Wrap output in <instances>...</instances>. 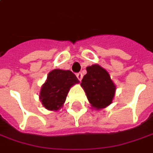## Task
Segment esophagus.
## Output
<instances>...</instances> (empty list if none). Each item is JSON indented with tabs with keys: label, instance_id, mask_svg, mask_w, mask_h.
I'll list each match as a JSON object with an SVG mask.
<instances>
[{
	"label": "esophagus",
	"instance_id": "esophagus-1",
	"mask_svg": "<svg viewBox=\"0 0 153 153\" xmlns=\"http://www.w3.org/2000/svg\"><path fill=\"white\" fill-rule=\"evenodd\" d=\"M77 78H78V79L79 80V81H81V79H83V74H82V73H78L76 74Z\"/></svg>",
	"mask_w": 153,
	"mask_h": 153
}]
</instances>
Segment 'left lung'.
<instances>
[{"instance_id": "8db88e82", "label": "left lung", "mask_w": 153, "mask_h": 153, "mask_svg": "<svg viewBox=\"0 0 153 153\" xmlns=\"http://www.w3.org/2000/svg\"><path fill=\"white\" fill-rule=\"evenodd\" d=\"M86 69L81 86L94 108H104L113 102L116 86L108 73L99 65L88 66Z\"/></svg>"}]
</instances>
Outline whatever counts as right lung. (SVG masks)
Returning <instances> with one entry per match:
<instances>
[{
  "instance_id": "obj_1",
  "label": "right lung",
  "mask_w": 153,
  "mask_h": 153,
  "mask_svg": "<svg viewBox=\"0 0 153 153\" xmlns=\"http://www.w3.org/2000/svg\"><path fill=\"white\" fill-rule=\"evenodd\" d=\"M78 83L79 81L70 70H52L40 89V102L46 109L57 111L65 102L70 88Z\"/></svg>"
}]
</instances>
